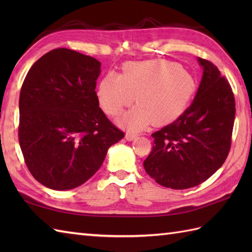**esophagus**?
Masks as SVG:
<instances>
[{"mask_svg":"<svg viewBox=\"0 0 252 252\" xmlns=\"http://www.w3.org/2000/svg\"><path fill=\"white\" fill-rule=\"evenodd\" d=\"M136 136L137 135L136 134H133V133H126V138L127 141H133Z\"/></svg>","mask_w":252,"mask_h":252,"instance_id":"esophagus-1","label":"esophagus"}]
</instances>
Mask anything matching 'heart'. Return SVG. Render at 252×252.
Wrapping results in <instances>:
<instances>
[{
  "mask_svg": "<svg viewBox=\"0 0 252 252\" xmlns=\"http://www.w3.org/2000/svg\"><path fill=\"white\" fill-rule=\"evenodd\" d=\"M196 91L194 77L169 61L130 62L121 74L108 72L97 89L98 103L107 115L116 117L133 100L137 106L120 118L129 130L153 123L163 126L175 120L186 108Z\"/></svg>",
  "mask_w": 252,
  "mask_h": 252,
  "instance_id": "1",
  "label": "heart"
}]
</instances>
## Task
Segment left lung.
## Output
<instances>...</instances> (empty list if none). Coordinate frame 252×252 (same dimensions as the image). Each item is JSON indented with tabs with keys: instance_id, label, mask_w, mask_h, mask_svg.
Segmentation results:
<instances>
[{
	"instance_id": "8db88e82",
	"label": "left lung",
	"mask_w": 252,
	"mask_h": 252,
	"mask_svg": "<svg viewBox=\"0 0 252 252\" xmlns=\"http://www.w3.org/2000/svg\"><path fill=\"white\" fill-rule=\"evenodd\" d=\"M198 62L203 73L195 99L175 121L153 133V151L143 163L151 178L172 189L201 184L231 149L236 112L232 88L211 62Z\"/></svg>"
}]
</instances>
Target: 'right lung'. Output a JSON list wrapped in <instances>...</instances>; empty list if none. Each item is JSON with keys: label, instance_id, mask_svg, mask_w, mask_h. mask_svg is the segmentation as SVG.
Here are the masks:
<instances>
[{"label": "right lung", "instance_id": "right-lung-1", "mask_svg": "<svg viewBox=\"0 0 252 252\" xmlns=\"http://www.w3.org/2000/svg\"><path fill=\"white\" fill-rule=\"evenodd\" d=\"M100 63L55 49L37 60L19 96L18 140L27 168L49 189L67 190L97 172L108 148L125 137L99 108Z\"/></svg>", "mask_w": 252, "mask_h": 252}]
</instances>
